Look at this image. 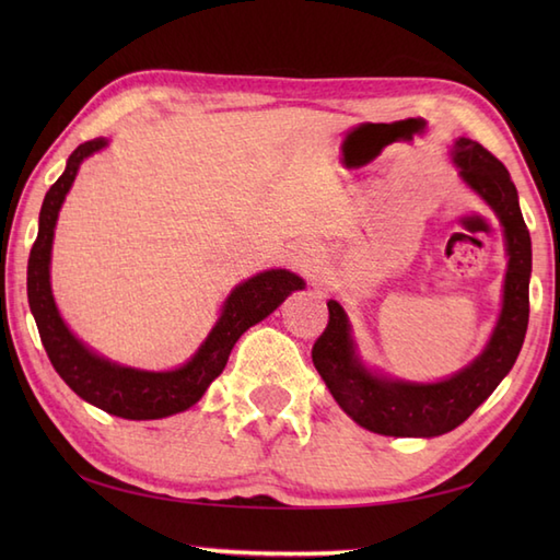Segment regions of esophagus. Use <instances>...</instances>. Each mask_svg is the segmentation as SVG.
<instances>
[{"label":"esophagus","mask_w":560,"mask_h":560,"mask_svg":"<svg viewBox=\"0 0 560 560\" xmlns=\"http://www.w3.org/2000/svg\"><path fill=\"white\" fill-rule=\"evenodd\" d=\"M291 267L303 273V277H313V273L323 265V249L313 243H299L289 255Z\"/></svg>","instance_id":"esophagus-1"}]
</instances>
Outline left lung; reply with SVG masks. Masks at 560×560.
<instances>
[{
	"label": "left lung",
	"mask_w": 560,
	"mask_h": 560,
	"mask_svg": "<svg viewBox=\"0 0 560 560\" xmlns=\"http://www.w3.org/2000/svg\"><path fill=\"white\" fill-rule=\"evenodd\" d=\"M459 177L503 225L508 271L503 311L493 335L467 368L440 383H407L368 371L355 353L349 317L329 299V323L313 347V363L331 397L351 419L380 435L435 438L464 423L515 365L529 323L532 241L517 189L505 165L479 141L459 137L450 151Z\"/></svg>",
	"instance_id": "left-lung-1"
}]
</instances>
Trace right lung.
<instances>
[{
  "label": "right lung",
  "mask_w": 560,
  "mask_h": 560,
  "mask_svg": "<svg viewBox=\"0 0 560 560\" xmlns=\"http://www.w3.org/2000/svg\"><path fill=\"white\" fill-rule=\"evenodd\" d=\"M105 147H108V139L79 144L69 156L65 173L47 189L40 209L38 237H35L28 257V303L47 359L83 401L129 421L165 419V416L180 413L197 404L207 387L223 373L231 349L243 331L277 311L289 293L305 287V281L287 269H269L243 281L225 299L219 323L213 325L205 343L192 359L175 371H137V368L117 365L83 347L59 317L55 305L50 289V255L57 213L74 183L79 165Z\"/></svg>",
  "instance_id": "right-lung-1"
}]
</instances>
